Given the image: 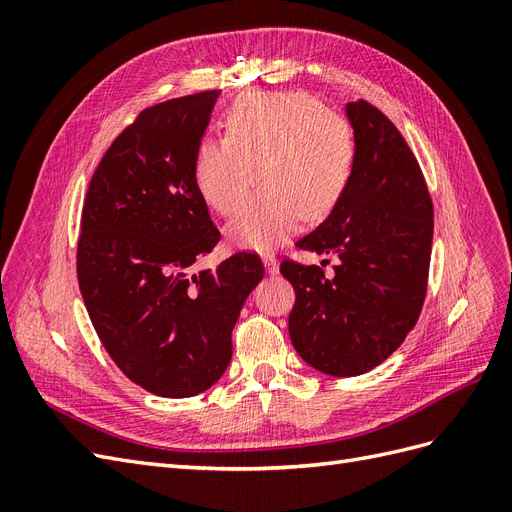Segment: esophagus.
Listing matches in <instances>:
<instances>
[{
	"instance_id": "obj_1",
	"label": "esophagus",
	"mask_w": 512,
	"mask_h": 512,
	"mask_svg": "<svg viewBox=\"0 0 512 512\" xmlns=\"http://www.w3.org/2000/svg\"><path fill=\"white\" fill-rule=\"evenodd\" d=\"M262 262H265V269H267L269 275H277V271H280V265H277L275 254H271V252L262 254Z\"/></svg>"
}]
</instances>
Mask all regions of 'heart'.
<instances>
[{"label": "heart", "mask_w": 512, "mask_h": 512, "mask_svg": "<svg viewBox=\"0 0 512 512\" xmlns=\"http://www.w3.org/2000/svg\"><path fill=\"white\" fill-rule=\"evenodd\" d=\"M226 138L196 147L194 181L200 196L228 218L252 188L260 190L228 226L230 241L269 250L299 218L316 222L344 198L356 162L350 123L305 91H252L230 104Z\"/></svg>", "instance_id": "1"}]
</instances>
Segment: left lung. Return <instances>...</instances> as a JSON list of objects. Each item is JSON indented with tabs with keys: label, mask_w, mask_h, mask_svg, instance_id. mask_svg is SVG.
<instances>
[{
	"label": "left lung",
	"mask_w": 512,
	"mask_h": 512,
	"mask_svg": "<svg viewBox=\"0 0 512 512\" xmlns=\"http://www.w3.org/2000/svg\"><path fill=\"white\" fill-rule=\"evenodd\" d=\"M356 162L339 205L299 250L335 256L333 275L284 260L294 307L288 331L322 374H365L401 346L421 316L433 241V205L414 153L376 106L346 104ZM329 262V260H324Z\"/></svg>",
	"instance_id": "left-lung-1"
}]
</instances>
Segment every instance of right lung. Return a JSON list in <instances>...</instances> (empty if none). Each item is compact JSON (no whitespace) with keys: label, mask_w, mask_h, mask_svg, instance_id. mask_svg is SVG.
Listing matches in <instances>:
<instances>
[{"label":"right lung","mask_w":512,"mask_h":512,"mask_svg":"<svg viewBox=\"0 0 512 512\" xmlns=\"http://www.w3.org/2000/svg\"><path fill=\"white\" fill-rule=\"evenodd\" d=\"M220 91L149 106L100 160L83 205L76 275L115 365L160 397L222 378L232 329L265 275L256 254L190 275L220 241L194 181V156Z\"/></svg>","instance_id":"obj_1"}]
</instances>
